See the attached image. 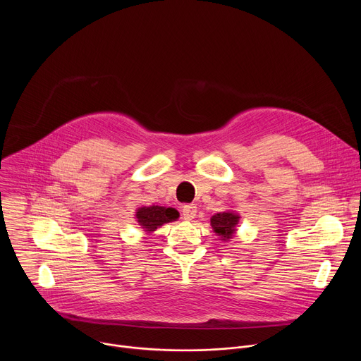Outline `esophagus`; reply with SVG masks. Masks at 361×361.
Here are the masks:
<instances>
[{
	"instance_id": "esophagus-1",
	"label": "esophagus",
	"mask_w": 361,
	"mask_h": 361,
	"mask_svg": "<svg viewBox=\"0 0 361 361\" xmlns=\"http://www.w3.org/2000/svg\"><path fill=\"white\" fill-rule=\"evenodd\" d=\"M195 213H197V207L194 204L184 205V207L181 209V214H183L184 220H192L195 217Z\"/></svg>"
}]
</instances>
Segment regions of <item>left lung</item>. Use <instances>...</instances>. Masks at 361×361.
<instances>
[{
  "instance_id": "left-lung-1",
  "label": "left lung",
  "mask_w": 361,
  "mask_h": 361,
  "mask_svg": "<svg viewBox=\"0 0 361 361\" xmlns=\"http://www.w3.org/2000/svg\"><path fill=\"white\" fill-rule=\"evenodd\" d=\"M238 219L240 217L234 213H219L212 217V227L219 235H221V240L226 241L234 234Z\"/></svg>"
}]
</instances>
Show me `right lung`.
I'll return each instance as SVG.
<instances>
[{
	"mask_svg": "<svg viewBox=\"0 0 361 361\" xmlns=\"http://www.w3.org/2000/svg\"><path fill=\"white\" fill-rule=\"evenodd\" d=\"M140 226L145 231H154L160 226L174 221L178 219V212L171 207H160V205H152V207H141L135 214Z\"/></svg>",
	"mask_w": 361,
	"mask_h": 361,
	"instance_id": "right-lung-1",
	"label": "right lung"
}]
</instances>
